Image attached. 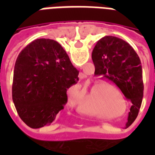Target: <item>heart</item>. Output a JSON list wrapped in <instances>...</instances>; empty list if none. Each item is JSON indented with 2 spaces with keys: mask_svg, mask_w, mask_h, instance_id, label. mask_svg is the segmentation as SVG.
<instances>
[{
  "mask_svg": "<svg viewBox=\"0 0 155 155\" xmlns=\"http://www.w3.org/2000/svg\"><path fill=\"white\" fill-rule=\"evenodd\" d=\"M111 87V84L107 83V82H101V83H97L93 86V88L91 89V94H94L95 91L99 90L97 91L98 97L100 99V101L108 105H112L114 103V98L112 97L110 94V92L106 90L105 88ZM105 89H104V88ZM69 102H70V99H69ZM82 110L84 112H87L90 114H97V115H103L104 114V111L103 110H101V108H99L98 106H94L92 104H86V105H83L82 106Z\"/></svg>",
  "mask_w": 155,
  "mask_h": 155,
  "instance_id": "b5f03b06",
  "label": "heart"
}]
</instances>
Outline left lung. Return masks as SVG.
<instances>
[{
    "label": "left lung",
    "mask_w": 155,
    "mask_h": 155,
    "mask_svg": "<svg viewBox=\"0 0 155 155\" xmlns=\"http://www.w3.org/2000/svg\"><path fill=\"white\" fill-rule=\"evenodd\" d=\"M94 74L103 75L114 82L133 105L129 112L128 123L138 116L143 95L142 66L140 57L126 41L112 35L101 38L92 51Z\"/></svg>",
    "instance_id": "left-lung-1"
}]
</instances>
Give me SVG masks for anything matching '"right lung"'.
Masks as SVG:
<instances>
[{
    "label": "right lung",
    "mask_w": 155,
    "mask_h": 155,
    "mask_svg": "<svg viewBox=\"0 0 155 155\" xmlns=\"http://www.w3.org/2000/svg\"><path fill=\"white\" fill-rule=\"evenodd\" d=\"M79 71L63 47L51 39H36L22 50L14 69L12 100L23 122L32 129L51 124L67 103L66 91Z\"/></svg>",
    "instance_id": "obj_1"
}]
</instances>
